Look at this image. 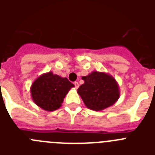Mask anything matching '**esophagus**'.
Wrapping results in <instances>:
<instances>
[{
  "label": "esophagus",
  "instance_id": "esophagus-1",
  "mask_svg": "<svg viewBox=\"0 0 155 155\" xmlns=\"http://www.w3.org/2000/svg\"><path fill=\"white\" fill-rule=\"evenodd\" d=\"M74 84L75 88H76V89H78V87H79V84H78V82L75 81L74 83Z\"/></svg>",
  "mask_w": 155,
  "mask_h": 155
}]
</instances>
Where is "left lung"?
Instances as JSON below:
<instances>
[{
	"label": "left lung",
	"mask_w": 155,
	"mask_h": 155,
	"mask_svg": "<svg viewBox=\"0 0 155 155\" xmlns=\"http://www.w3.org/2000/svg\"><path fill=\"white\" fill-rule=\"evenodd\" d=\"M84 83L79 87L78 93L89 109L102 111L114 105L120 95L116 79L105 72L94 71L82 77Z\"/></svg>",
	"instance_id": "8db88e82"
}]
</instances>
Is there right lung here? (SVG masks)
Masks as SVG:
<instances>
[{
	"label": "right lung",
	"instance_id": "add662e5",
	"mask_svg": "<svg viewBox=\"0 0 155 155\" xmlns=\"http://www.w3.org/2000/svg\"><path fill=\"white\" fill-rule=\"evenodd\" d=\"M74 87L67 78L50 71L39 76L32 82L30 92L31 99L41 109L52 112L62 105L66 94Z\"/></svg>",
	"mask_w": 155,
	"mask_h": 155
}]
</instances>
